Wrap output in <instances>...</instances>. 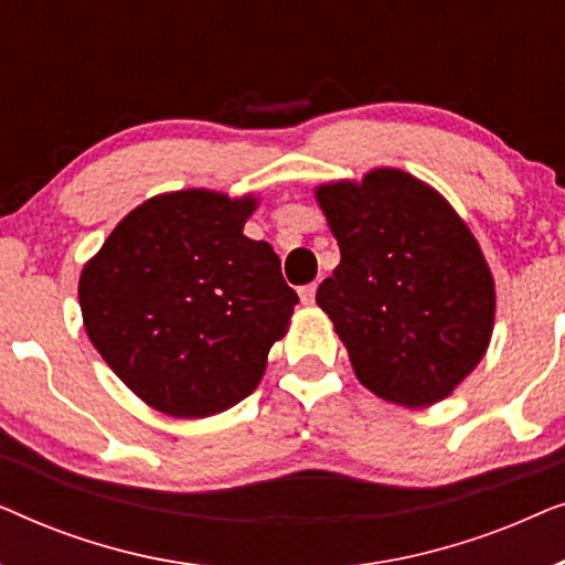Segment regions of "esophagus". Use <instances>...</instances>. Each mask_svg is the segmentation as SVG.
Returning a JSON list of instances; mask_svg holds the SVG:
<instances>
[{"label": "esophagus", "instance_id": "obj_1", "mask_svg": "<svg viewBox=\"0 0 565 565\" xmlns=\"http://www.w3.org/2000/svg\"><path fill=\"white\" fill-rule=\"evenodd\" d=\"M298 292H300V300H303L306 306H311L313 300H316V282H308V285H303V288H300Z\"/></svg>", "mask_w": 565, "mask_h": 565}]
</instances>
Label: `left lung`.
Returning a JSON list of instances; mask_svg holds the SVG:
<instances>
[{
    "instance_id": "1",
    "label": "left lung",
    "mask_w": 565,
    "mask_h": 565,
    "mask_svg": "<svg viewBox=\"0 0 565 565\" xmlns=\"http://www.w3.org/2000/svg\"><path fill=\"white\" fill-rule=\"evenodd\" d=\"M342 262L316 290L360 383L401 406L450 396L481 362L493 280L443 195L398 169L316 190Z\"/></svg>"
}]
</instances>
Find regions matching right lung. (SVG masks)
I'll use <instances>...</instances> for the list:
<instances>
[{"mask_svg":"<svg viewBox=\"0 0 565 565\" xmlns=\"http://www.w3.org/2000/svg\"><path fill=\"white\" fill-rule=\"evenodd\" d=\"M254 200L182 190L122 218L79 280L84 329L113 373L161 414L203 419L257 388L296 290L267 242L244 236Z\"/></svg>","mask_w":565,"mask_h":565,"instance_id":"add662e5","label":"right lung"}]
</instances>
